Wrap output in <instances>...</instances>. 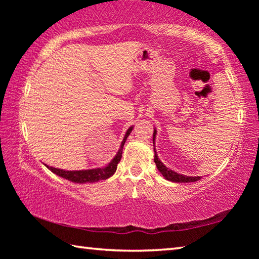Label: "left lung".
<instances>
[{"instance_id":"left-lung-1","label":"left lung","mask_w":259,"mask_h":259,"mask_svg":"<svg viewBox=\"0 0 259 259\" xmlns=\"http://www.w3.org/2000/svg\"><path fill=\"white\" fill-rule=\"evenodd\" d=\"M155 135H156V130H154V134H153V143H154ZM154 162L157 166V169H159V171L163 175V177L166 179V181H170L174 183H191V182H196L200 179L199 176L198 177H192V176L188 177V176H185V175H179L176 171H172V170L166 168V166L159 160V157H157V155H156V152H155V156H154Z\"/></svg>"}]
</instances>
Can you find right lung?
Wrapping results in <instances>:
<instances>
[{"label": "right lung", "mask_w": 259, "mask_h": 259, "mask_svg": "<svg viewBox=\"0 0 259 259\" xmlns=\"http://www.w3.org/2000/svg\"><path fill=\"white\" fill-rule=\"evenodd\" d=\"M131 131H133V126L126 130V134L124 136L123 140L121 143V147L115 157L109 162V163L105 166V168H97V169H90V170H72V171H67V170H63V169H57L54 168V166H49L47 165L48 169H50L52 172L58 175V176L63 177L65 179H68V181L74 182V183H95L98 181H103V179H107L112 176V175L116 171L117 164L122 157V150H123L124 143L128 136L130 135Z\"/></svg>", "instance_id": "obj_1"}]
</instances>
